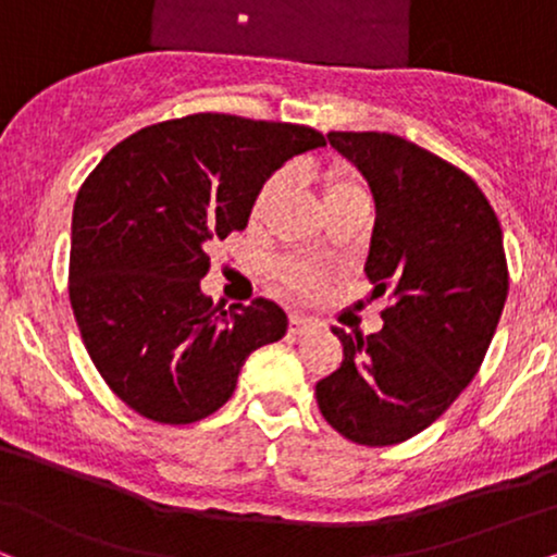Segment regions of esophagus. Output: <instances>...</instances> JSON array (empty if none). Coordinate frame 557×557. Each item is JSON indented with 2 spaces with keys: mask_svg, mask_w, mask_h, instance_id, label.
I'll list each match as a JSON object with an SVG mask.
<instances>
[{
  "mask_svg": "<svg viewBox=\"0 0 557 557\" xmlns=\"http://www.w3.org/2000/svg\"><path fill=\"white\" fill-rule=\"evenodd\" d=\"M313 329H315V323L306 315H290V318H287V331H290L293 336H302V333H308Z\"/></svg>",
  "mask_w": 557,
  "mask_h": 557,
  "instance_id": "1",
  "label": "esophagus"
}]
</instances>
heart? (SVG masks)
<instances>
[{
    "instance_id": "b5f03b06",
    "label": "heart",
    "mask_w": 557,
    "mask_h": 557,
    "mask_svg": "<svg viewBox=\"0 0 557 557\" xmlns=\"http://www.w3.org/2000/svg\"><path fill=\"white\" fill-rule=\"evenodd\" d=\"M287 185H290V173H287L285 168L274 170V173L267 177L262 188L257 190L255 201H251V224L259 226L270 219L272 209L277 206L280 198L285 196ZM321 190L325 209L351 201H369L364 183L356 175V170L341 165V162L321 170ZM274 280H277L285 293L295 295V298H313L315 293H321V287L325 283V270L313 262H306V259H280V262L274 264Z\"/></svg>"
}]
</instances>
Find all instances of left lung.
Returning a JSON list of instances; mask_svg holds the SVG:
<instances>
[{
    "mask_svg": "<svg viewBox=\"0 0 557 557\" xmlns=\"http://www.w3.org/2000/svg\"><path fill=\"white\" fill-rule=\"evenodd\" d=\"M364 173L376 221L367 257L384 329L333 325L344 361L315 384L323 418L359 446L433 425L476 376L509 290L499 219L471 175L387 132H329Z\"/></svg>",
    "mask_w": 557,
    "mask_h": 557,
    "instance_id": "8db88e82",
    "label": "left lung"
}]
</instances>
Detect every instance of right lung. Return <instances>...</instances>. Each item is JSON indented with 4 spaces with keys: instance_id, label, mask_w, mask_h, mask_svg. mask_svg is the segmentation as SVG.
Returning a JSON list of instances; mask_svg holds the SVG:
<instances>
[{
    "instance_id": "add662e5",
    "label": "right lung",
    "mask_w": 557,
    "mask_h": 557,
    "mask_svg": "<svg viewBox=\"0 0 557 557\" xmlns=\"http://www.w3.org/2000/svg\"><path fill=\"white\" fill-rule=\"evenodd\" d=\"M325 137L313 127L190 114L111 147L73 206L69 298L101 380L162 425H188L234 395L255 348L287 331L283 308L213 306L211 242L242 232L262 183Z\"/></svg>"
}]
</instances>
